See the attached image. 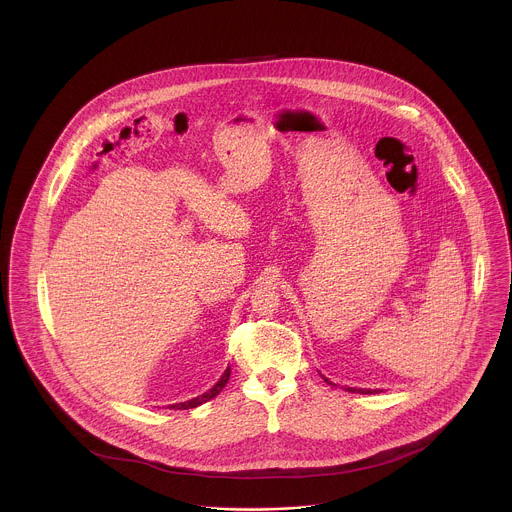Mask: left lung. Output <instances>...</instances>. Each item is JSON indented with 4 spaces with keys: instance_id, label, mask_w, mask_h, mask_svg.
I'll list each match as a JSON object with an SVG mask.
<instances>
[{
    "instance_id": "left-lung-1",
    "label": "left lung",
    "mask_w": 512,
    "mask_h": 512,
    "mask_svg": "<svg viewBox=\"0 0 512 512\" xmlns=\"http://www.w3.org/2000/svg\"><path fill=\"white\" fill-rule=\"evenodd\" d=\"M323 380H325L327 384H333V382H329V380H327L325 376H323ZM333 386H335V384H333ZM345 390H347V392H361V394H372V390H363V388H359V390H357V388H349V386H347ZM374 392H378V390H374Z\"/></svg>"
}]
</instances>
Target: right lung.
Returning <instances> with one entry per match:
<instances>
[{
    "label": "right lung",
    "mask_w": 512,
    "mask_h": 512,
    "mask_svg": "<svg viewBox=\"0 0 512 512\" xmlns=\"http://www.w3.org/2000/svg\"><path fill=\"white\" fill-rule=\"evenodd\" d=\"M228 376H230V366L224 370V374L220 376L219 382L209 390V392H205V394H201V396H197V398H193V400H189V402H181V404H173L171 408H179V410H189V408H197V406H201V404H205V402H209V400H213L217 394H219L220 390L226 386V382H228Z\"/></svg>",
    "instance_id": "1"
}]
</instances>
